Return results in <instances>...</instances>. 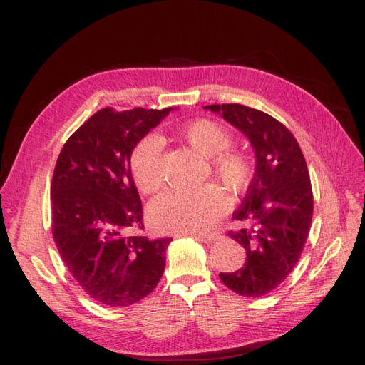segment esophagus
Instances as JSON below:
<instances>
[{"label":"esophagus","instance_id":"1","mask_svg":"<svg viewBox=\"0 0 365 365\" xmlns=\"http://www.w3.org/2000/svg\"><path fill=\"white\" fill-rule=\"evenodd\" d=\"M194 238L202 241V242H215L217 240H221V235L219 233H196Z\"/></svg>","mask_w":365,"mask_h":365}]
</instances>
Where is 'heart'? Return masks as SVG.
Masks as SVG:
<instances>
[{
  "mask_svg": "<svg viewBox=\"0 0 365 365\" xmlns=\"http://www.w3.org/2000/svg\"><path fill=\"white\" fill-rule=\"evenodd\" d=\"M182 140L203 157H210V171L230 192L247 188L253 163L247 154L228 149L232 135L224 125L207 118L186 123L179 130ZM163 143L157 135L143 137L130 155V173L137 188L154 192L162 185ZM227 210L224 191L215 183L196 190H168L149 203L150 225L163 233H194L207 230Z\"/></svg>",
  "mask_w": 365,
  "mask_h": 365,
  "instance_id": "b5f03b06",
  "label": "heart"
}]
</instances>
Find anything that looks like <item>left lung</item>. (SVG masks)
<instances>
[{
  "mask_svg": "<svg viewBox=\"0 0 365 365\" xmlns=\"http://www.w3.org/2000/svg\"><path fill=\"white\" fill-rule=\"evenodd\" d=\"M240 129L255 150V174L235 221L247 222L228 236L245 249L244 266L219 274L244 297L272 292L292 272L308 240L312 221L309 173L297 140L275 118L241 104L205 106Z\"/></svg>",
  "mask_w": 365,
  "mask_h": 365,
  "instance_id": "left-lung-1",
  "label": "left lung"
}]
</instances>
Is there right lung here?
Returning a JSON list of instances; mask_svg holds the SVG:
<instances>
[{
  "label": "right lung",
  "instance_id": "add662e5",
  "mask_svg": "<svg viewBox=\"0 0 365 365\" xmlns=\"http://www.w3.org/2000/svg\"><path fill=\"white\" fill-rule=\"evenodd\" d=\"M163 110H99L66 140L51 182L53 236L73 278L106 307H129L155 289L171 238L143 235V205L130 173L137 143Z\"/></svg>",
  "mask_w": 365,
  "mask_h": 365
}]
</instances>
